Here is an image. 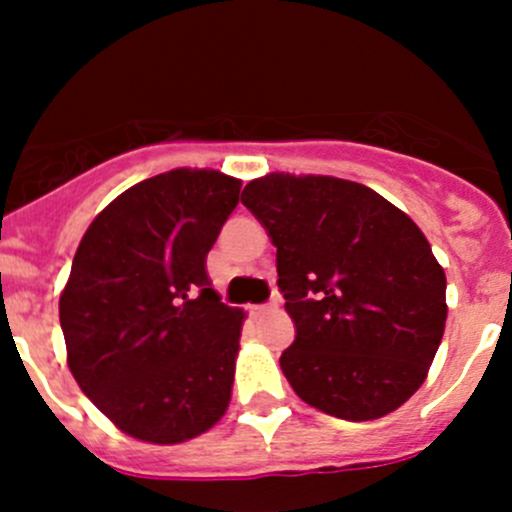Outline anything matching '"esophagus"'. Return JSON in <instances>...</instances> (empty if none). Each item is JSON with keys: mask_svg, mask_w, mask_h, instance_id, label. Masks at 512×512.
I'll return each mask as SVG.
<instances>
[{"mask_svg": "<svg viewBox=\"0 0 512 512\" xmlns=\"http://www.w3.org/2000/svg\"><path fill=\"white\" fill-rule=\"evenodd\" d=\"M277 307H280V297H272L267 304H252L250 312L252 314H265V312H272V309H277Z\"/></svg>", "mask_w": 512, "mask_h": 512, "instance_id": "34e87169", "label": "esophagus"}]
</instances>
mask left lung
Segmentation results:
<instances>
[{
  "label": "left lung",
  "instance_id": "left-lung-1",
  "mask_svg": "<svg viewBox=\"0 0 512 512\" xmlns=\"http://www.w3.org/2000/svg\"><path fill=\"white\" fill-rule=\"evenodd\" d=\"M277 247L297 327L280 366L294 394L344 421H374L416 394L446 329V272L414 220L332 175L267 173L242 190Z\"/></svg>",
  "mask_w": 512,
  "mask_h": 512
}]
</instances>
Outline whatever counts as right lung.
<instances>
[{
    "label": "right lung",
    "mask_w": 512,
    "mask_h": 512,
    "mask_svg": "<svg viewBox=\"0 0 512 512\" xmlns=\"http://www.w3.org/2000/svg\"><path fill=\"white\" fill-rule=\"evenodd\" d=\"M240 180L175 168L141 180L84 232L59 297L76 384L128 436L190 441L225 416L245 312L210 287V247Z\"/></svg>",
    "instance_id": "add662e5"
}]
</instances>
